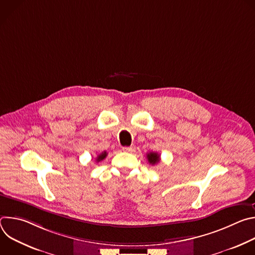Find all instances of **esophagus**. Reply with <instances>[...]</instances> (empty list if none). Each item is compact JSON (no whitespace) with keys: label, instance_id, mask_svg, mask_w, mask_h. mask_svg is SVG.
<instances>
[{"label":"esophagus","instance_id":"esophagus-1","mask_svg":"<svg viewBox=\"0 0 255 255\" xmlns=\"http://www.w3.org/2000/svg\"><path fill=\"white\" fill-rule=\"evenodd\" d=\"M135 150V147L134 146H126V147H123V151L125 152H133Z\"/></svg>","mask_w":255,"mask_h":255}]
</instances>
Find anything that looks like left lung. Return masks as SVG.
I'll return each instance as SVG.
<instances>
[{"label": "left lung", "instance_id": "left-lung-1", "mask_svg": "<svg viewBox=\"0 0 255 255\" xmlns=\"http://www.w3.org/2000/svg\"><path fill=\"white\" fill-rule=\"evenodd\" d=\"M146 157H147V159H148V162H149L150 164H152V165L158 163L159 160H160V156H159V154L156 153V152H149V153H147Z\"/></svg>", "mask_w": 255, "mask_h": 255}]
</instances>
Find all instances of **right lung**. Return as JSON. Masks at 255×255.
Returning a JSON list of instances; mask_svg holds the SVG:
<instances>
[{
    "mask_svg": "<svg viewBox=\"0 0 255 255\" xmlns=\"http://www.w3.org/2000/svg\"><path fill=\"white\" fill-rule=\"evenodd\" d=\"M107 152L106 151H104V152H102V153H100L98 156H97V162H99V161H101V160H103V159H105L106 158V156H107Z\"/></svg>",
    "mask_w": 255,
    "mask_h": 255,
    "instance_id": "1",
    "label": "right lung"
}]
</instances>
